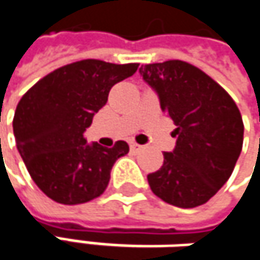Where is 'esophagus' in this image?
Segmentation results:
<instances>
[{"instance_id":"34e87169","label":"esophagus","mask_w":260,"mask_h":260,"mask_svg":"<svg viewBox=\"0 0 260 260\" xmlns=\"http://www.w3.org/2000/svg\"><path fill=\"white\" fill-rule=\"evenodd\" d=\"M143 149V146H140L138 143H131V150L132 152H140Z\"/></svg>"}]
</instances>
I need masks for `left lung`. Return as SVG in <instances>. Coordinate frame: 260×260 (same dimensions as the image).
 I'll return each mask as SVG.
<instances>
[{
	"instance_id": "left-lung-1",
	"label": "left lung",
	"mask_w": 260,
	"mask_h": 260,
	"mask_svg": "<svg viewBox=\"0 0 260 260\" xmlns=\"http://www.w3.org/2000/svg\"><path fill=\"white\" fill-rule=\"evenodd\" d=\"M140 74L178 126L175 150L147 175L150 189L178 208L205 205L234 172L244 140L241 113L217 81L186 61L143 64Z\"/></svg>"
}]
</instances>
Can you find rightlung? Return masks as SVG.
<instances>
[{"label":"right lung","mask_w":260,"mask_h":260,"mask_svg":"<svg viewBox=\"0 0 260 260\" xmlns=\"http://www.w3.org/2000/svg\"><path fill=\"white\" fill-rule=\"evenodd\" d=\"M138 69L81 60L39 79L19 101L13 132L34 183L54 202L79 205L99 197L117 158L129 152L126 141L113 147L87 144L85 129L108 101L111 87Z\"/></svg>","instance_id":"right-lung-1"}]
</instances>
